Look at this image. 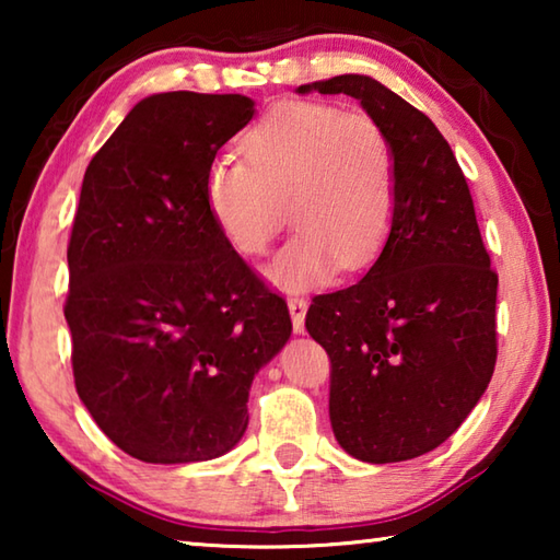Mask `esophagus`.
<instances>
[{
	"label": "esophagus",
	"instance_id": "1",
	"mask_svg": "<svg viewBox=\"0 0 560 560\" xmlns=\"http://www.w3.org/2000/svg\"><path fill=\"white\" fill-rule=\"evenodd\" d=\"M306 308H308L306 299H299V296L289 299V314H291L293 334H299V336L303 334V330H306Z\"/></svg>",
	"mask_w": 560,
	"mask_h": 560
}]
</instances>
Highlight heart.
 <instances>
[{"mask_svg":"<svg viewBox=\"0 0 560 560\" xmlns=\"http://www.w3.org/2000/svg\"><path fill=\"white\" fill-rule=\"evenodd\" d=\"M244 160L214 158L205 202L224 242L259 257L287 224L296 234L267 267L271 283L301 291L338 267H365L390 232L395 150L368 113L320 101H287L244 136Z\"/></svg>","mask_w":560,"mask_h":560,"instance_id":"1","label":"heart"}]
</instances>
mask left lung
<instances>
[{"label":"left lung","instance_id":"8db88e82","mask_svg":"<svg viewBox=\"0 0 560 560\" xmlns=\"http://www.w3.org/2000/svg\"><path fill=\"white\" fill-rule=\"evenodd\" d=\"M355 98L395 150L383 252L353 287L316 296L311 338L330 358V428L350 457L415 459L457 432L497 363V273L452 148L434 122L363 73L296 93Z\"/></svg>","mask_w":560,"mask_h":560}]
</instances>
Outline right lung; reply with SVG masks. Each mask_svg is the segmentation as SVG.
I'll use <instances>...</instances> for the list:
<instances>
[{"mask_svg": "<svg viewBox=\"0 0 560 560\" xmlns=\"http://www.w3.org/2000/svg\"><path fill=\"white\" fill-rule=\"evenodd\" d=\"M252 118L240 93H153L83 175L66 254L73 381L103 434L140 462L236 447L254 375L291 338L287 303L205 202L207 167Z\"/></svg>", "mask_w": 560, "mask_h": 560, "instance_id": "add662e5", "label": "right lung"}]
</instances>
